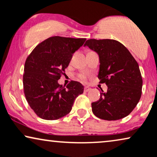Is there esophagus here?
Segmentation results:
<instances>
[{"label": "esophagus", "mask_w": 157, "mask_h": 157, "mask_svg": "<svg viewBox=\"0 0 157 157\" xmlns=\"http://www.w3.org/2000/svg\"><path fill=\"white\" fill-rule=\"evenodd\" d=\"M91 90V88L90 87H88V86H86V87H85V88H84V90L85 91V92H88V91H90Z\"/></svg>", "instance_id": "obj_1"}]
</instances>
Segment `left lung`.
Segmentation results:
<instances>
[{
	"label": "left lung",
	"mask_w": 157,
	"mask_h": 157,
	"mask_svg": "<svg viewBox=\"0 0 157 157\" xmlns=\"http://www.w3.org/2000/svg\"><path fill=\"white\" fill-rule=\"evenodd\" d=\"M84 46L99 56L98 77L108 86L99 100L92 103L94 115L107 121L128 116L141 96L143 81L137 62L124 45L113 39H88Z\"/></svg>",
	"instance_id": "obj_1"
}]
</instances>
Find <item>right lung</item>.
<instances>
[{
    "label": "right lung",
    "instance_id": "obj_1",
    "mask_svg": "<svg viewBox=\"0 0 157 157\" xmlns=\"http://www.w3.org/2000/svg\"><path fill=\"white\" fill-rule=\"evenodd\" d=\"M86 39L52 36L39 44L27 57L23 76L24 94L31 109L44 120H57L72 110L84 87L77 81L63 87L58 83L72 54Z\"/></svg>",
    "mask_w": 157,
    "mask_h": 157
}]
</instances>
